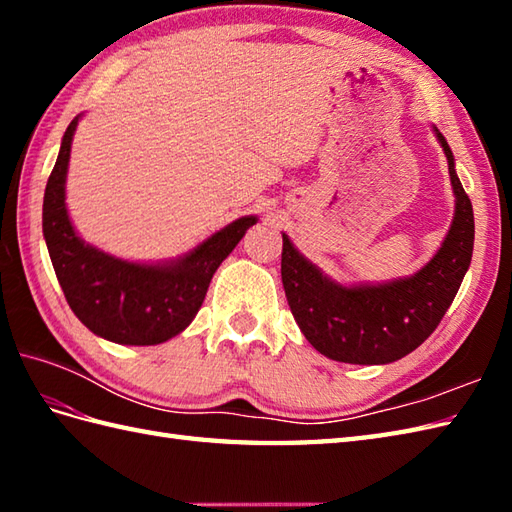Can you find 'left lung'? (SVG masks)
Masks as SVG:
<instances>
[{
    "label": "left lung",
    "instance_id": "8db88e82",
    "mask_svg": "<svg viewBox=\"0 0 512 512\" xmlns=\"http://www.w3.org/2000/svg\"><path fill=\"white\" fill-rule=\"evenodd\" d=\"M433 132L449 162L455 215L440 250L416 275L378 286H341L284 235L281 281L292 317L314 350L332 361L385 365L416 350L438 328L471 266L473 206L455 173L449 143L436 127Z\"/></svg>",
    "mask_w": 512,
    "mask_h": 512
}]
</instances>
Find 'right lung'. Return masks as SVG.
<instances>
[{
  "label": "right lung",
  "mask_w": 512,
  "mask_h": 512,
  "mask_svg": "<svg viewBox=\"0 0 512 512\" xmlns=\"http://www.w3.org/2000/svg\"><path fill=\"white\" fill-rule=\"evenodd\" d=\"M68 125L43 195V237L72 312L85 328L121 345H158L195 319L215 270L233 253L255 215L239 217L167 264H134L85 244L65 209L72 136Z\"/></svg>",
  "instance_id": "add662e5"
}]
</instances>
